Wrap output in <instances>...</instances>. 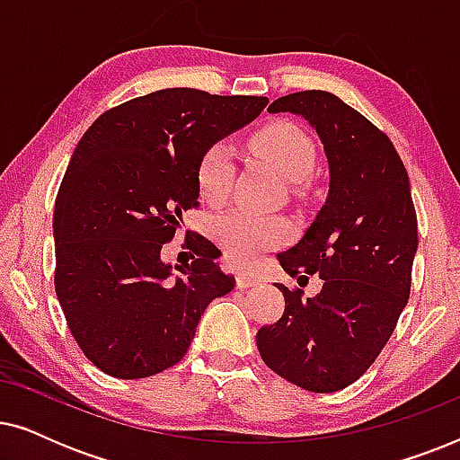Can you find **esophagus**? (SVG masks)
Returning a JSON list of instances; mask_svg holds the SVG:
<instances>
[{
    "mask_svg": "<svg viewBox=\"0 0 460 460\" xmlns=\"http://www.w3.org/2000/svg\"><path fill=\"white\" fill-rule=\"evenodd\" d=\"M260 279H257L255 274H251V272H241L236 276V285H238V288H251V287H257L260 285Z\"/></svg>",
    "mask_w": 460,
    "mask_h": 460,
    "instance_id": "1",
    "label": "esophagus"
}]
</instances>
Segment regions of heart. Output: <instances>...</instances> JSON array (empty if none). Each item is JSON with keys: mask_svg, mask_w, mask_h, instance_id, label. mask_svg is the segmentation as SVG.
Returning a JSON list of instances; mask_svg holds the SVG:
<instances>
[{"mask_svg": "<svg viewBox=\"0 0 460 460\" xmlns=\"http://www.w3.org/2000/svg\"><path fill=\"white\" fill-rule=\"evenodd\" d=\"M251 146L266 159L282 178L301 181L316 165V150L310 137L293 123H270L257 131ZM234 156L226 144H213L203 153L197 167L199 197L207 205H222L232 190ZM211 236L228 260L247 263L263 251L287 241L288 224L276 216H255L249 211H226L211 222Z\"/></svg>", "mask_w": 460, "mask_h": 460, "instance_id": "heart-1", "label": "heart"}]
</instances>
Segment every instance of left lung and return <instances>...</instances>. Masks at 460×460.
<instances>
[{
  "instance_id": "1",
  "label": "left lung",
  "mask_w": 460,
  "mask_h": 460,
  "mask_svg": "<svg viewBox=\"0 0 460 460\" xmlns=\"http://www.w3.org/2000/svg\"><path fill=\"white\" fill-rule=\"evenodd\" d=\"M270 112L316 128L331 169L329 199L304 238L279 257L288 276L318 274L323 291L279 285L285 312L257 331L261 360L307 392L331 394L370 368L408 304L417 253L411 181L387 134L335 93H288Z\"/></svg>"
}]
</instances>
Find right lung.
Listing matches in <instances>:
<instances>
[{
    "instance_id": "add662e5",
    "label": "right lung",
    "mask_w": 460,
    "mask_h": 460,
    "mask_svg": "<svg viewBox=\"0 0 460 460\" xmlns=\"http://www.w3.org/2000/svg\"><path fill=\"white\" fill-rule=\"evenodd\" d=\"M268 98L169 87L100 115L81 137L54 207V288L87 360L144 379L186 356L205 307L234 288L222 255L194 234L192 263L161 261L181 213L199 207L203 153Z\"/></svg>"
}]
</instances>
